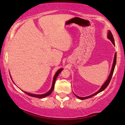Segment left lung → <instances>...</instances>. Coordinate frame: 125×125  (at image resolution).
I'll use <instances>...</instances> for the list:
<instances>
[{
	"instance_id": "left-lung-1",
	"label": "left lung",
	"mask_w": 125,
	"mask_h": 125,
	"mask_svg": "<svg viewBox=\"0 0 125 125\" xmlns=\"http://www.w3.org/2000/svg\"><path fill=\"white\" fill-rule=\"evenodd\" d=\"M107 37H108V38L109 39H110V41L112 42V44H114V45H115V41H114V37H113L112 33L110 31H108ZM116 53H115V57H114V62H113L112 69H111V71L110 74V75H109V76H108V77L107 80H106V82L104 83V84L102 85L101 87V88L97 91V92H96V93H94V94L90 95V96H87V97H79V96H77V95H76V94H74L75 96H76L78 98L80 99V100H85V99H87V98H88L94 96V95L97 94H99V93H100V92H102V91H104V89H105V88L107 87L108 86V85L109 84V83H110V81H111V78H112L113 73H114V70H115V66H116Z\"/></svg>"
}]
</instances>
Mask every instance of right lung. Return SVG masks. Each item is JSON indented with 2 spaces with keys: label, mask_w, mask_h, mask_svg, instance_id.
Listing matches in <instances>:
<instances>
[{
  "label": "right lung",
  "mask_w": 125,
  "mask_h": 125,
  "mask_svg": "<svg viewBox=\"0 0 125 125\" xmlns=\"http://www.w3.org/2000/svg\"><path fill=\"white\" fill-rule=\"evenodd\" d=\"M63 70V68H61L57 71V72L55 73V74L54 76V78H53V83H52V87H51V90H49L48 92L46 93V94H30V93H28V92H24V93H25L29 95V96H31V97H37V98H42L45 97L49 96V94H51V93L52 92V91L54 90V84H55V80H56L57 77H58V76L59 75V73L61 72V71Z\"/></svg>",
  "instance_id": "obj_1"
}]
</instances>
